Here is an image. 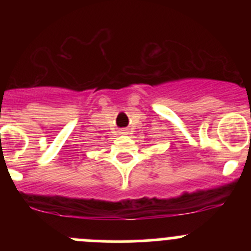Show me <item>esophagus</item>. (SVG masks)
Wrapping results in <instances>:
<instances>
[{"label": "esophagus", "mask_w": 251, "mask_h": 251, "mask_svg": "<svg viewBox=\"0 0 251 251\" xmlns=\"http://www.w3.org/2000/svg\"><path fill=\"white\" fill-rule=\"evenodd\" d=\"M126 132H127V131H126L125 128H123V130H120V133H126Z\"/></svg>", "instance_id": "34e87169"}]
</instances>
